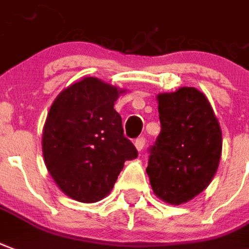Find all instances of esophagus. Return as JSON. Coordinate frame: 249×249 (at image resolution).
Masks as SVG:
<instances>
[{"label":"esophagus","instance_id":"esophagus-1","mask_svg":"<svg viewBox=\"0 0 249 249\" xmlns=\"http://www.w3.org/2000/svg\"><path fill=\"white\" fill-rule=\"evenodd\" d=\"M134 145H136L137 150H139V152H141V150L143 149V146H145V139H143V137H139V139H136V141H134Z\"/></svg>","mask_w":249,"mask_h":249}]
</instances>
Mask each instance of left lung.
<instances>
[{"label":"left lung","instance_id":"left-lung-1","mask_svg":"<svg viewBox=\"0 0 249 249\" xmlns=\"http://www.w3.org/2000/svg\"><path fill=\"white\" fill-rule=\"evenodd\" d=\"M157 99L161 132L149 148L146 173L158 198L181 204L203 191L215 176L222 130L209 100L195 88Z\"/></svg>","mask_w":249,"mask_h":249}]
</instances>
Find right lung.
Returning <instances> with one entry per match:
<instances>
[{
	"mask_svg": "<svg viewBox=\"0 0 249 249\" xmlns=\"http://www.w3.org/2000/svg\"><path fill=\"white\" fill-rule=\"evenodd\" d=\"M120 93L99 79L84 78L60 92L50 108L42 139L45 163L59 189L72 199H103L124 162L139 154L113 108Z\"/></svg>",
	"mask_w": 249,
	"mask_h": 249,
	"instance_id": "add662e5",
	"label": "right lung"
}]
</instances>
